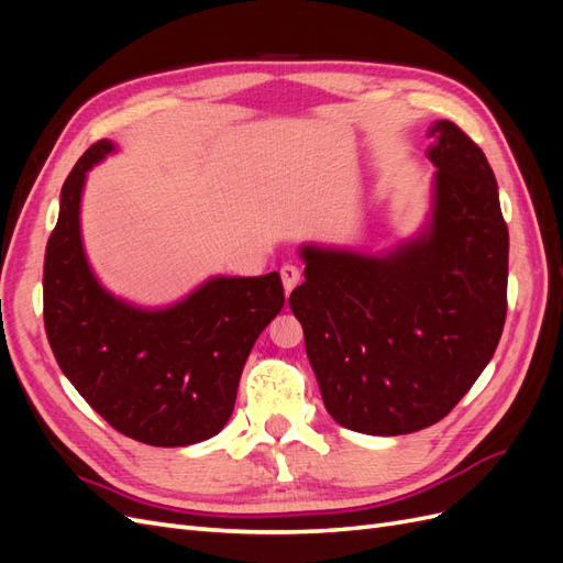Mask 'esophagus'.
<instances>
[{
	"mask_svg": "<svg viewBox=\"0 0 563 563\" xmlns=\"http://www.w3.org/2000/svg\"><path fill=\"white\" fill-rule=\"evenodd\" d=\"M279 275H282V282H284V291L291 294L294 288L298 286V282H300V267H298V265H291V263H286V265L279 269Z\"/></svg>",
	"mask_w": 563,
	"mask_h": 563,
	"instance_id": "esophagus-1",
	"label": "esophagus"
}]
</instances>
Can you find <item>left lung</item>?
<instances>
[{
    "label": "left lung",
    "mask_w": 563,
    "mask_h": 563,
    "mask_svg": "<svg viewBox=\"0 0 563 563\" xmlns=\"http://www.w3.org/2000/svg\"><path fill=\"white\" fill-rule=\"evenodd\" d=\"M432 216L385 255L302 246L288 298L321 399L347 430L397 437L453 411L496 352L509 234L482 147L449 119L430 129Z\"/></svg>",
    "instance_id": "1"
}]
</instances>
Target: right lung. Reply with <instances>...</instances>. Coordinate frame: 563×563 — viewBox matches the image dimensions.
<instances>
[{
    "label": "right lung",
    "mask_w": 563,
    "mask_h": 563,
    "mask_svg": "<svg viewBox=\"0 0 563 563\" xmlns=\"http://www.w3.org/2000/svg\"><path fill=\"white\" fill-rule=\"evenodd\" d=\"M114 150L93 143L60 190L44 255V329L60 371L117 432L150 446L211 439L232 416L249 352L284 308L279 272L213 277L164 310L98 284L81 246L87 172Z\"/></svg>",
    "instance_id": "1"
}]
</instances>
